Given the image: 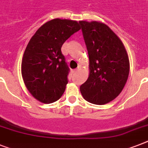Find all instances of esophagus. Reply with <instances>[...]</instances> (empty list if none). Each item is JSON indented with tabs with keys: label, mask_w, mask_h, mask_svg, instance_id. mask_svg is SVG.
Here are the masks:
<instances>
[{
	"label": "esophagus",
	"mask_w": 148,
	"mask_h": 148,
	"mask_svg": "<svg viewBox=\"0 0 148 148\" xmlns=\"http://www.w3.org/2000/svg\"><path fill=\"white\" fill-rule=\"evenodd\" d=\"M79 71V68H77V69H74V70H73V71H73V73H77V72L78 71Z\"/></svg>",
	"instance_id": "34e87169"
}]
</instances>
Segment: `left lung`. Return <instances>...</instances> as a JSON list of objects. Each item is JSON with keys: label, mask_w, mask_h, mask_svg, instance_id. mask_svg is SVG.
Returning <instances> with one entry per match:
<instances>
[{"label": "left lung", "mask_w": 148, "mask_h": 148, "mask_svg": "<svg viewBox=\"0 0 148 148\" xmlns=\"http://www.w3.org/2000/svg\"><path fill=\"white\" fill-rule=\"evenodd\" d=\"M89 56V75L81 85L84 98L90 103L105 104L124 88L130 71L126 48L116 34L104 23L80 21Z\"/></svg>", "instance_id": "1"}]
</instances>
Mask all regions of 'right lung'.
<instances>
[{"label": "right lung", "instance_id": "add662e5", "mask_svg": "<svg viewBox=\"0 0 148 148\" xmlns=\"http://www.w3.org/2000/svg\"><path fill=\"white\" fill-rule=\"evenodd\" d=\"M80 29L77 21L55 18L40 27L29 40L22 58V77L31 95L41 103H53L64 92L69 68L60 49Z\"/></svg>", "mask_w": 148, "mask_h": 148}]
</instances>
